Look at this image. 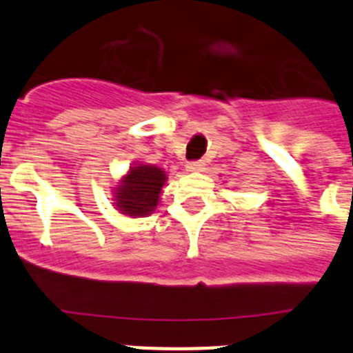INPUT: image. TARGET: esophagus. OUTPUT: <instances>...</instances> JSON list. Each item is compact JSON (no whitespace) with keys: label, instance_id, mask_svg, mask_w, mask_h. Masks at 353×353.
<instances>
[{"label":"esophagus","instance_id":"obj_1","mask_svg":"<svg viewBox=\"0 0 353 353\" xmlns=\"http://www.w3.org/2000/svg\"><path fill=\"white\" fill-rule=\"evenodd\" d=\"M205 168V162L203 161H192L189 162L185 166V170L189 171V173H196V171H203Z\"/></svg>","mask_w":353,"mask_h":353}]
</instances>
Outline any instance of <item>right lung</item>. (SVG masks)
I'll list each match as a JSON object with an SVG mask.
<instances>
[{"mask_svg":"<svg viewBox=\"0 0 353 353\" xmlns=\"http://www.w3.org/2000/svg\"><path fill=\"white\" fill-rule=\"evenodd\" d=\"M166 173L152 164L132 166L114 192V207L130 217H145L159 205Z\"/></svg>","mask_w":353,"mask_h":353,"instance_id":"right-lung-1","label":"right lung"}]
</instances>
